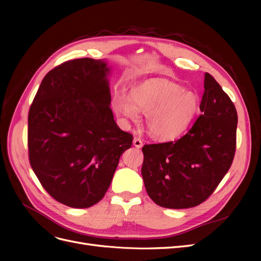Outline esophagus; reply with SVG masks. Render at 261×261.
Here are the masks:
<instances>
[{
  "label": "esophagus",
  "mask_w": 261,
  "mask_h": 261,
  "mask_svg": "<svg viewBox=\"0 0 261 261\" xmlns=\"http://www.w3.org/2000/svg\"><path fill=\"white\" fill-rule=\"evenodd\" d=\"M133 144L136 148H141L143 147V140H141L139 137H135L133 140Z\"/></svg>",
  "instance_id": "34e87169"
}]
</instances>
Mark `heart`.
I'll list each match as a JSON object with an SVG mask.
<instances>
[{
    "instance_id": "obj_1",
    "label": "heart",
    "mask_w": 261,
    "mask_h": 261,
    "mask_svg": "<svg viewBox=\"0 0 261 261\" xmlns=\"http://www.w3.org/2000/svg\"><path fill=\"white\" fill-rule=\"evenodd\" d=\"M114 111L126 120L137 121L139 111L147 113L149 132L156 138L172 140L189 127L199 109L193 91L164 80H148L134 86L130 97L118 92L112 99Z\"/></svg>"
}]
</instances>
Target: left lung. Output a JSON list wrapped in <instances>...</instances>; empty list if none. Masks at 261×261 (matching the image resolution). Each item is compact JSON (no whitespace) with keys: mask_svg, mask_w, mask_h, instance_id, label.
<instances>
[{"mask_svg":"<svg viewBox=\"0 0 261 261\" xmlns=\"http://www.w3.org/2000/svg\"><path fill=\"white\" fill-rule=\"evenodd\" d=\"M201 114L186 135L174 141L145 145L141 175L158 206H198L215 192L231 168L236 149L238 112L210 74H204Z\"/></svg>","mask_w":261,"mask_h":261,"instance_id":"8db88e82","label":"left lung"}]
</instances>
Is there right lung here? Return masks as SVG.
<instances>
[{
  "label": "right lung",
  "instance_id": "right-lung-1",
  "mask_svg": "<svg viewBox=\"0 0 261 261\" xmlns=\"http://www.w3.org/2000/svg\"><path fill=\"white\" fill-rule=\"evenodd\" d=\"M102 60L75 59L44 76L28 114L29 162L57 201L72 208L99 202L133 135L116 125Z\"/></svg>",
  "mask_w": 261,
  "mask_h": 261
}]
</instances>
